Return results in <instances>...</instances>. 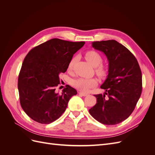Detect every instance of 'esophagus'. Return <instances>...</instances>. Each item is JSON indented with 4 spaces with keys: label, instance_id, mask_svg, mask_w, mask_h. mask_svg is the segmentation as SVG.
<instances>
[{
    "label": "esophagus",
    "instance_id": "34e87169",
    "mask_svg": "<svg viewBox=\"0 0 155 155\" xmlns=\"http://www.w3.org/2000/svg\"><path fill=\"white\" fill-rule=\"evenodd\" d=\"M78 93H79V94H80V95H81L83 96H87L88 95V94L84 93V92H79Z\"/></svg>",
    "mask_w": 155,
    "mask_h": 155
}]
</instances>
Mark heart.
<instances>
[{
	"label": "heart",
	"mask_w": 155,
	"mask_h": 155,
	"mask_svg": "<svg viewBox=\"0 0 155 155\" xmlns=\"http://www.w3.org/2000/svg\"><path fill=\"white\" fill-rule=\"evenodd\" d=\"M85 58L88 62L93 67H96V72L101 77H104L107 73V68L104 64H102V57L101 54L96 50H88L85 53ZM77 60V56L74 57L70 60L68 64L67 70L68 71L72 70L74 65ZM72 85L79 91L87 92L91 88L96 87L97 85V81L95 78H79L74 79L72 81Z\"/></svg>",
	"instance_id": "b5f03b06"
}]
</instances>
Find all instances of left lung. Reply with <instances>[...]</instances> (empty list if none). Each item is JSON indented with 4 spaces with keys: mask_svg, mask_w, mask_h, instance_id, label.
<instances>
[{
    "mask_svg": "<svg viewBox=\"0 0 155 155\" xmlns=\"http://www.w3.org/2000/svg\"><path fill=\"white\" fill-rule=\"evenodd\" d=\"M92 46L107 56L109 74L100 87L105 92L94 95L96 104L89 113L104 125L120 124L132 114L141 96V70L134 55L118 41H94Z\"/></svg>",
    "mask_w": 155,
    "mask_h": 155,
    "instance_id": "left-lung-1",
    "label": "left lung"
}]
</instances>
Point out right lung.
I'll use <instances>...</instances> for the list:
<instances>
[{
  "label": "right lung",
  "instance_id": "obj_1",
  "mask_svg": "<svg viewBox=\"0 0 155 155\" xmlns=\"http://www.w3.org/2000/svg\"><path fill=\"white\" fill-rule=\"evenodd\" d=\"M85 42L51 39L32 48L25 57L18 78L21 107L30 118L42 124L58 120L66 110L76 89L66 85L55 92L59 74L67 71L73 55Z\"/></svg>",
  "mask_w": 155,
  "mask_h": 155
}]
</instances>
